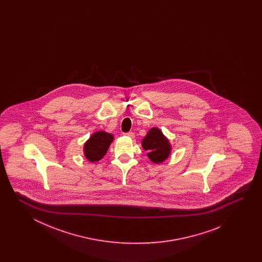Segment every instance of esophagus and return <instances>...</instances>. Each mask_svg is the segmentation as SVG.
I'll list each match as a JSON object with an SVG mask.
<instances>
[{
  "label": "esophagus",
  "mask_w": 262,
  "mask_h": 262,
  "mask_svg": "<svg viewBox=\"0 0 262 262\" xmlns=\"http://www.w3.org/2000/svg\"><path fill=\"white\" fill-rule=\"evenodd\" d=\"M124 136H127L130 139H134L135 138V134L133 132H128V133L124 134Z\"/></svg>",
  "instance_id": "34e87169"
}]
</instances>
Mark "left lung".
Masks as SVG:
<instances>
[{"label":"left lung","instance_id":"obj_1","mask_svg":"<svg viewBox=\"0 0 262 262\" xmlns=\"http://www.w3.org/2000/svg\"><path fill=\"white\" fill-rule=\"evenodd\" d=\"M142 148L148 151L147 156L155 164H161L170 156L171 145L167 137L157 127L150 128L142 139Z\"/></svg>","mask_w":262,"mask_h":262}]
</instances>
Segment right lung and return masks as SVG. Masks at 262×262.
<instances>
[{"instance_id": "add662e5", "label": "right lung", "mask_w": 262, "mask_h": 262, "mask_svg": "<svg viewBox=\"0 0 262 262\" xmlns=\"http://www.w3.org/2000/svg\"><path fill=\"white\" fill-rule=\"evenodd\" d=\"M113 139L112 134L105 131L95 132L84 143V156L92 163L99 161L106 155Z\"/></svg>"}]
</instances>
